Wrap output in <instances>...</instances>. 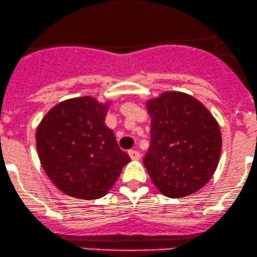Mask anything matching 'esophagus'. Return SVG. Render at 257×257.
I'll return each instance as SVG.
<instances>
[{"label":"esophagus","mask_w":257,"mask_h":257,"mask_svg":"<svg viewBox=\"0 0 257 257\" xmlns=\"http://www.w3.org/2000/svg\"><path fill=\"white\" fill-rule=\"evenodd\" d=\"M128 156L132 161H139V159L141 158V154L139 151H134V150L128 151Z\"/></svg>","instance_id":"34e87169"}]
</instances>
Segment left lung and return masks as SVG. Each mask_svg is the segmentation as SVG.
Returning <instances> with one entry per match:
<instances>
[{
  "instance_id": "obj_1",
  "label": "left lung",
  "mask_w": 257,
  "mask_h": 257,
  "mask_svg": "<svg viewBox=\"0 0 257 257\" xmlns=\"http://www.w3.org/2000/svg\"><path fill=\"white\" fill-rule=\"evenodd\" d=\"M151 145L145 167L157 189L168 197L195 194L211 180L222 151L217 120L201 101L183 92L150 99Z\"/></svg>"
}]
</instances>
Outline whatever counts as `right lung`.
Here are the masks:
<instances>
[{
  "label": "right lung",
  "mask_w": 257,
  "mask_h": 257,
  "mask_svg": "<svg viewBox=\"0 0 257 257\" xmlns=\"http://www.w3.org/2000/svg\"><path fill=\"white\" fill-rule=\"evenodd\" d=\"M110 101L93 96L55 105L37 128V151L44 170L63 194L95 200L107 194L131 161L105 125Z\"/></svg>",
  "instance_id": "1"
}]
</instances>
